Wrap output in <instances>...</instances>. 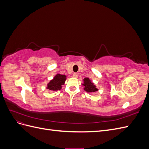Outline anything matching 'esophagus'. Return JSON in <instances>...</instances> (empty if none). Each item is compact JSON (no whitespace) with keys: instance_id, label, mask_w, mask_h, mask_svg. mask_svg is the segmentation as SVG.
<instances>
[{"instance_id":"obj_1","label":"esophagus","mask_w":149,"mask_h":149,"mask_svg":"<svg viewBox=\"0 0 149 149\" xmlns=\"http://www.w3.org/2000/svg\"><path fill=\"white\" fill-rule=\"evenodd\" d=\"M73 78H77L78 77V74H76V73H74V74H73Z\"/></svg>"}]
</instances>
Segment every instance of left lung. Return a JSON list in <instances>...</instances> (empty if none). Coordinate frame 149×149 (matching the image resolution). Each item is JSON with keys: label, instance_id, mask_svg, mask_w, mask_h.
<instances>
[{"label": "left lung", "instance_id": "1", "mask_svg": "<svg viewBox=\"0 0 149 149\" xmlns=\"http://www.w3.org/2000/svg\"><path fill=\"white\" fill-rule=\"evenodd\" d=\"M82 85L84 86V90L87 93H91L98 91V89L96 88V85L92 82V81L90 80L89 78H84Z\"/></svg>", "mask_w": 149, "mask_h": 149}]
</instances>
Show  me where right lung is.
Wrapping results in <instances>:
<instances>
[{
  "label": "right lung",
  "mask_w": 149,
  "mask_h": 149,
  "mask_svg": "<svg viewBox=\"0 0 149 149\" xmlns=\"http://www.w3.org/2000/svg\"><path fill=\"white\" fill-rule=\"evenodd\" d=\"M66 79V75L58 73L47 84V89L52 91H57L58 90H61L62 88V85L65 84Z\"/></svg>",
  "instance_id": "obj_1"
}]
</instances>
